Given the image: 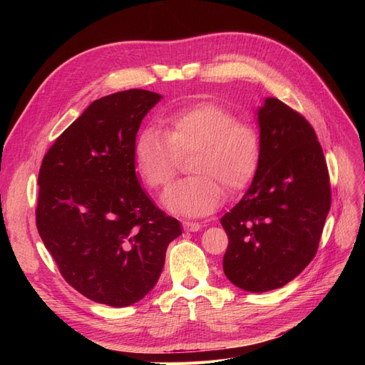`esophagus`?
Here are the masks:
<instances>
[{
    "label": "esophagus",
    "mask_w": 365,
    "mask_h": 365,
    "mask_svg": "<svg viewBox=\"0 0 365 365\" xmlns=\"http://www.w3.org/2000/svg\"><path fill=\"white\" fill-rule=\"evenodd\" d=\"M182 225L185 231H200L202 228L200 222H193V220H184Z\"/></svg>",
    "instance_id": "obj_1"
}]
</instances>
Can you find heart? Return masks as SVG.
I'll list each match as a JSON object with an SVG mask.
<instances>
[{
  "instance_id": "1",
  "label": "heart",
  "mask_w": 365,
  "mask_h": 365,
  "mask_svg": "<svg viewBox=\"0 0 365 365\" xmlns=\"http://www.w3.org/2000/svg\"><path fill=\"white\" fill-rule=\"evenodd\" d=\"M164 132L148 128L134 148V165L141 181L150 190L168 187L181 158L189 157L190 178L176 182L164 195L170 212L202 216L215 212L222 202L224 189L244 190L256 176L262 158L259 129L237 120L230 109L202 102L180 108L161 118Z\"/></svg>"
}]
</instances>
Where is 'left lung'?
Returning a JSON list of instances; mask_svg holds the SVG:
<instances>
[{
  "instance_id": "left-lung-1",
  "label": "left lung",
  "mask_w": 365,
  "mask_h": 365,
  "mask_svg": "<svg viewBox=\"0 0 365 365\" xmlns=\"http://www.w3.org/2000/svg\"><path fill=\"white\" fill-rule=\"evenodd\" d=\"M257 114L259 170L220 219L228 235L224 272L250 292L282 288L311 263L332 202L324 153L311 123L274 97Z\"/></svg>"
}]
</instances>
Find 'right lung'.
Here are the masks:
<instances>
[{
  "mask_svg": "<svg viewBox=\"0 0 365 365\" xmlns=\"http://www.w3.org/2000/svg\"><path fill=\"white\" fill-rule=\"evenodd\" d=\"M160 94L128 90L94 101L43 155L36 227L68 284L96 303L134 304L160 279L182 235L141 189L134 148Z\"/></svg>",
  "mask_w": 365,
  "mask_h": 365,
  "instance_id": "right-lung-1",
  "label": "right lung"
}]
</instances>
